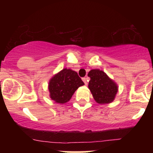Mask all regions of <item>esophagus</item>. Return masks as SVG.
<instances>
[{
	"label": "esophagus",
	"mask_w": 153,
	"mask_h": 153,
	"mask_svg": "<svg viewBox=\"0 0 153 153\" xmlns=\"http://www.w3.org/2000/svg\"><path fill=\"white\" fill-rule=\"evenodd\" d=\"M82 81L84 82V83H85V85H87V83H88V78H82Z\"/></svg>",
	"instance_id": "obj_1"
}]
</instances>
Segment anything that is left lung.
Masks as SVG:
<instances>
[{
  "label": "left lung",
  "mask_w": 153,
  "mask_h": 153,
  "mask_svg": "<svg viewBox=\"0 0 153 153\" xmlns=\"http://www.w3.org/2000/svg\"><path fill=\"white\" fill-rule=\"evenodd\" d=\"M88 76L91 78L88 88L95 101L99 103L112 102L118 91L117 84L100 70H91Z\"/></svg>",
  "instance_id": "8db88e82"
}]
</instances>
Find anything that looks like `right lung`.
<instances>
[{
	"instance_id": "1",
	"label": "right lung",
	"mask_w": 153,
	"mask_h": 153,
	"mask_svg": "<svg viewBox=\"0 0 153 153\" xmlns=\"http://www.w3.org/2000/svg\"><path fill=\"white\" fill-rule=\"evenodd\" d=\"M83 85L84 82L76 72L65 68L50 80V98L56 103H66L71 99L75 91Z\"/></svg>"
}]
</instances>
